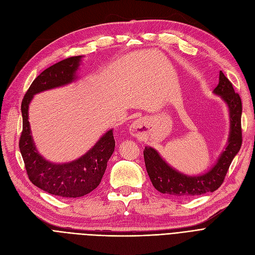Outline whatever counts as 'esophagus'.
Segmentation results:
<instances>
[{"mask_svg": "<svg viewBox=\"0 0 255 255\" xmlns=\"http://www.w3.org/2000/svg\"><path fill=\"white\" fill-rule=\"evenodd\" d=\"M141 127H142L141 121H139V120L134 121V122H133V123L131 124L130 129H129V131H130V133H131V135L136 136V137L139 136L140 133H141Z\"/></svg>", "mask_w": 255, "mask_h": 255, "instance_id": "esophagus-1", "label": "esophagus"}]
</instances>
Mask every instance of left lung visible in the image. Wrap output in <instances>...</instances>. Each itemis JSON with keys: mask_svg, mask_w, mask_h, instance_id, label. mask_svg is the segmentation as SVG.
<instances>
[{"mask_svg": "<svg viewBox=\"0 0 255 255\" xmlns=\"http://www.w3.org/2000/svg\"><path fill=\"white\" fill-rule=\"evenodd\" d=\"M213 93L219 96L229 109L230 134L224 150L208 171L197 176H189L169 165L152 146H145L143 150L145 168L153 186L159 192L187 198L214 192L223 183L233 159L242 145V101L222 71L219 72V83Z\"/></svg>", "mask_w": 255, "mask_h": 255, "instance_id": "8db88e82", "label": "left lung"}]
</instances>
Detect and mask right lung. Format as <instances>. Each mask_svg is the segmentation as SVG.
<instances>
[{
	"label": "right lung",
	"instance_id": "add662e5",
	"mask_svg": "<svg viewBox=\"0 0 255 255\" xmlns=\"http://www.w3.org/2000/svg\"><path fill=\"white\" fill-rule=\"evenodd\" d=\"M83 58L71 57L45 69L35 78L21 102L19 150L29 179L38 188L61 197H80L96 189L116 146L113 129H110L87 153L70 162H50L36 148L29 122V105L34 95L75 82Z\"/></svg>",
	"mask_w": 255,
	"mask_h": 255
}]
</instances>
